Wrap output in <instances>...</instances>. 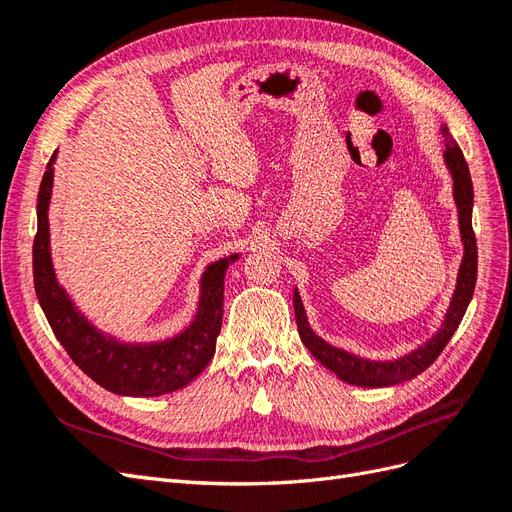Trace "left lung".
I'll return each mask as SVG.
<instances>
[{
    "label": "left lung",
    "instance_id": "8db88e82",
    "mask_svg": "<svg viewBox=\"0 0 512 512\" xmlns=\"http://www.w3.org/2000/svg\"><path fill=\"white\" fill-rule=\"evenodd\" d=\"M444 136V162L451 170L453 175V196H455V205L459 211V228H461V241H463V260L459 267L457 275V286L453 292V301L446 309V316L440 331L433 335L425 346L412 350L406 356H399L395 361H369L361 359V356H354L346 350H339L331 344L320 339L312 327H309L307 316H305V307L301 303L299 292L294 290V318H297V327L301 342L305 348L312 352L316 359L331 369L337 378H342L348 384L356 386H371V389H378V386H393L399 382H406L416 378L423 371L438 359L444 346L448 344V339L453 337L457 331L459 322L466 314V309L470 305V299L474 294L476 286V267H478V252H476V237L472 230V205H474V190H472V177H470V168L466 158L459 149V145L453 141L451 132L444 126L442 128Z\"/></svg>",
    "mask_w": 512,
    "mask_h": 512
}]
</instances>
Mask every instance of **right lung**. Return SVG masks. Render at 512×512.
Instances as JSON below:
<instances>
[{
	"instance_id": "right-lung-1",
	"label": "right lung",
	"mask_w": 512,
	"mask_h": 512,
	"mask_svg": "<svg viewBox=\"0 0 512 512\" xmlns=\"http://www.w3.org/2000/svg\"><path fill=\"white\" fill-rule=\"evenodd\" d=\"M55 153L46 164L38 192V232L34 239V286L42 312L70 359L102 389L156 397L188 386L203 371L215 352V339L224 316V275L239 254L207 267L200 280L198 312L192 324L173 339L158 344H121L100 333L81 312H76L66 290L57 284L49 250V203L53 188Z\"/></svg>"
}]
</instances>
